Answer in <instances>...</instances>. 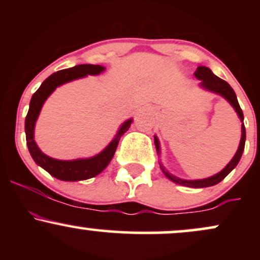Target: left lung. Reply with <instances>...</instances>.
<instances>
[{
	"label": "left lung",
	"mask_w": 260,
	"mask_h": 260,
	"mask_svg": "<svg viewBox=\"0 0 260 260\" xmlns=\"http://www.w3.org/2000/svg\"><path fill=\"white\" fill-rule=\"evenodd\" d=\"M194 76L198 79L202 80L201 85L203 86V88L208 89V90H210V91L216 92V94L222 95V96L225 98V99L235 107L236 112L238 113L241 121L243 122V112H242V110H241L240 104H238L237 98H236L234 89L230 86L228 82H225L223 79L216 77L215 74L211 72L208 67H203V66H199V67L197 68V71L194 72ZM244 143H246V128H244V124L242 123V137H241L240 147H238L237 153L235 154L234 159L230 161L229 165L226 166V168L223 169L221 172H219V174L215 176H211V177H209V178H204V180H198V181L181 180V178L175 177L174 175H171L170 172L166 171V170L164 169V166L160 165V168H161V170H162L164 174L166 175V177H169L170 180L176 182V183L182 184V186L190 187V188H203V187L215 186V184L219 183V182H221L223 178H225L226 176H228L230 172H231L232 170L236 168V166H237L238 161H240L241 156H242L243 150H244ZM155 147H156V150L159 151V142H157L156 138H155Z\"/></svg>",
	"instance_id": "obj_1"
}]
</instances>
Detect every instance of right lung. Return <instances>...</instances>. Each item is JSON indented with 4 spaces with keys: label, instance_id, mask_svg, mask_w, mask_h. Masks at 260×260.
I'll list each match as a JSON object with an SVG mask.
<instances>
[{
    "label": "right lung",
    "instance_id": "right-lung-1",
    "mask_svg": "<svg viewBox=\"0 0 260 260\" xmlns=\"http://www.w3.org/2000/svg\"><path fill=\"white\" fill-rule=\"evenodd\" d=\"M105 70L104 67L98 64H78L74 66L68 70H62L58 72L51 74L49 78H46L40 85V88L32 94L30 105H29V111L26 113L25 117V138L26 145H28L29 153L35 162L39 166H41L44 170H46L50 175L53 177L58 178L62 181H82L88 180V178L94 177L99 175L104 169L109 165V162L115 155L116 148H117L118 142L126 131H128L132 120H128L122 124V127L118 131L116 138L107 145V148L104 151H101L96 156L90 157V159H80V160H72V161H62L56 160L52 157L47 156L44 153H41L40 149L38 148L37 143L34 140V127L35 122L40 112L41 106L45 103L51 92L57 88L58 85L63 83L71 82V80L82 78L86 74H99Z\"/></svg>",
    "mask_w": 260,
    "mask_h": 260
}]
</instances>
